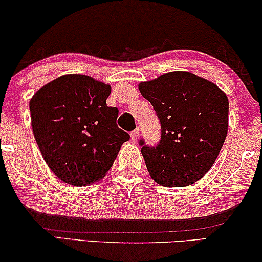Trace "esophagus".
Instances as JSON below:
<instances>
[{
	"label": "esophagus",
	"instance_id": "obj_1",
	"mask_svg": "<svg viewBox=\"0 0 262 262\" xmlns=\"http://www.w3.org/2000/svg\"><path fill=\"white\" fill-rule=\"evenodd\" d=\"M138 138H139V129H135L130 133V139L132 141H137Z\"/></svg>",
	"mask_w": 262,
	"mask_h": 262
}]
</instances>
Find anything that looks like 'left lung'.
<instances>
[{
  "label": "left lung",
  "mask_w": 262,
  "mask_h": 262,
  "mask_svg": "<svg viewBox=\"0 0 262 262\" xmlns=\"http://www.w3.org/2000/svg\"><path fill=\"white\" fill-rule=\"evenodd\" d=\"M139 91L154 107L161 124L158 145L139 143L150 176L166 187H185L202 179L227 138V95L187 71L140 82Z\"/></svg>",
  "instance_id": "8db88e82"
}]
</instances>
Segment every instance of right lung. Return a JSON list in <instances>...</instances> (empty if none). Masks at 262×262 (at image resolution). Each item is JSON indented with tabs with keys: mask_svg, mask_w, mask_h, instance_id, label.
Segmentation results:
<instances>
[{
	"mask_svg": "<svg viewBox=\"0 0 262 262\" xmlns=\"http://www.w3.org/2000/svg\"><path fill=\"white\" fill-rule=\"evenodd\" d=\"M111 86L64 75L39 89L29 102L33 134L49 169L61 181L87 186L103 179L129 134L108 107Z\"/></svg>",
	"mask_w": 262,
	"mask_h": 262,
	"instance_id": "1",
	"label": "right lung"
}]
</instances>
